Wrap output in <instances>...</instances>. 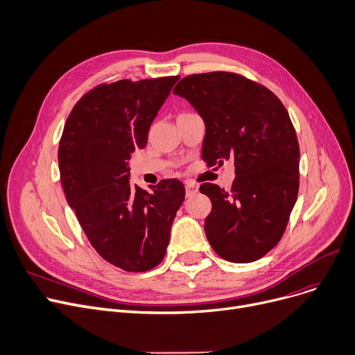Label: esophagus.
Returning a JSON list of instances; mask_svg holds the SVG:
<instances>
[{
	"label": "esophagus",
	"instance_id": "34e87169",
	"mask_svg": "<svg viewBox=\"0 0 355 355\" xmlns=\"http://www.w3.org/2000/svg\"><path fill=\"white\" fill-rule=\"evenodd\" d=\"M198 187L195 183H187V196L189 198V196H193L196 192H198Z\"/></svg>",
	"mask_w": 355,
	"mask_h": 355
}]
</instances>
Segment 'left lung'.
I'll return each instance as SVG.
<instances>
[{
	"label": "left lung",
	"mask_w": 355,
	"mask_h": 355,
	"mask_svg": "<svg viewBox=\"0 0 355 355\" xmlns=\"http://www.w3.org/2000/svg\"><path fill=\"white\" fill-rule=\"evenodd\" d=\"M173 94L204 118V162L235 167L230 192L212 183L199 188L212 202L211 247L231 263L261 259L283 237L297 199L300 151L288 110L272 91L232 72L189 75Z\"/></svg>",
	"instance_id": "left-lung-1"
}]
</instances>
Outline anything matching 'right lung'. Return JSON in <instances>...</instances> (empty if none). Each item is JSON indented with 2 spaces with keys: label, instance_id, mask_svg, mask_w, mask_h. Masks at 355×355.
Segmentation results:
<instances>
[{
  "label": "right lung",
  "instance_id": "add662e5",
  "mask_svg": "<svg viewBox=\"0 0 355 355\" xmlns=\"http://www.w3.org/2000/svg\"><path fill=\"white\" fill-rule=\"evenodd\" d=\"M178 79L101 83L75 104L62 132L58 160L67 204L98 254L125 272H147L163 260L184 199L180 180H162L147 192L131 183L128 167Z\"/></svg>",
  "mask_w": 355,
  "mask_h": 355
}]
</instances>
